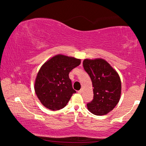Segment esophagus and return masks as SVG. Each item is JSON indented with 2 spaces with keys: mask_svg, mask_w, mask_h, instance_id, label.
I'll return each instance as SVG.
<instances>
[{
  "mask_svg": "<svg viewBox=\"0 0 146 146\" xmlns=\"http://www.w3.org/2000/svg\"><path fill=\"white\" fill-rule=\"evenodd\" d=\"M82 92H83V90L81 89V90H80L79 91H78V92L79 94H82Z\"/></svg>",
  "mask_w": 146,
  "mask_h": 146,
  "instance_id": "34e87169",
  "label": "esophagus"
}]
</instances>
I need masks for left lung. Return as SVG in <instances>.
Instances as JSON below:
<instances>
[{"label":"left lung","mask_w":146,"mask_h":146,"mask_svg":"<svg viewBox=\"0 0 146 146\" xmlns=\"http://www.w3.org/2000/svg\"><path fill=\"white\" fill-rule=\"evenodd\" d=\"M83 66L90 77L94 87V99L87 104L88 110L96 115L107 114L114 108L120 99V78L104 59H85Z\"/></svg>","instance_id":"8db88e82"}]
</instances>
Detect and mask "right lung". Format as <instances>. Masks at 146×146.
Segmentation results:
<instances>
[{"mask_svg":"<svg viewBox=\"0 0 146 146\" xmlns=\"http://www.w3.org/2000/svg\"><path fill=\"white\" fill-rule=\"evenodd\" d=\"M80 63V59L58 54L42 66L36 78L35 90L44 106L55 111L66 106L76 93L68 74Z\"/></svg>","mask_w":146,"mask_h":146,"instance_id":"add662e5","label":"right lung"}]
</instances>
